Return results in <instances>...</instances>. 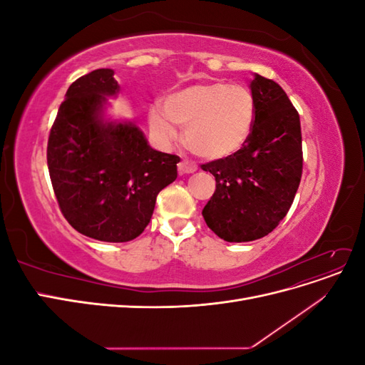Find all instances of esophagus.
I'll return each mask as SVG.
<instances>
[{
  "label": "esophagus",
  "instance_id": "1",
  "mask_svg": "<svg viewBox=\"0 0 365 365\" xmlns=\"http://www.w3.org/2000/svg\"><path fill=\"white\" fill-rule=\"evenodd\" d=\"M196 164L195 163H192V161H181L180 164H178V172H180V175H185V173H193V172H196Z\"/></svg>",
  "mask_w": 365,
  "mask_h": 365
}]
</instances>
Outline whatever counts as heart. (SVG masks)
<instances>
[{"mask_svg":"<svg viewBox=\"0 0 365 365\" xmlns=\"http://www.w3.org/2000/svg\"><path fill=\"white\" fill-rule=\"evenodd\" d=\"M256 103L244 85L215 81L184 86L170 93L164 103L152 105L148 123L164 146L172 145L185 128L187 145L200 157L219 160L235 155L248 141Z\"/></svg>","mask_w":365,"mask_h":365,"instance_id":"1","label":"heart"}]
</instances>
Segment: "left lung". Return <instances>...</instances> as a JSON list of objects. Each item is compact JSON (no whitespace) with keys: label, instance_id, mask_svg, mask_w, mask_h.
Returning <instances> with one entry per match:
<instances>
[{"label":"left lung","instance_id":"left-lung-1","mask_svg":"<svg viewBox=\"0 0 365 365\" xmlns=\"http://www.w3.org/2000/svg\"><path fill=\"white\" fill-rule=\"evenodd\" d=\"M256 120L235 155L202 164L216 190L202 210L208 228L227 242L269 235L289 212L302 180L300 117L279 83L254 73Z\"/></svg>","mask_w":365,"mask_h":365}]
</instances>
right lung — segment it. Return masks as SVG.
Instances as JSON below:
<instances>
[{"instance_id":"add662e5","label":"right lung","mask_w":365,"mask_h":365,"mask_svg":"<svg viewBox=\"0 0 365 365\" xmlns=\"http://www.w3.org/2000/svg\"><path fill=\"white\" fill-rule=\"evenodd\" d=\"M120 85L101 68L73 82L47 148L54 195L68 224L102 242H129L152 217L158 193L176 180L180 157L152 149L135 121L108 115Z\"/></svg>"}]
</instances>
